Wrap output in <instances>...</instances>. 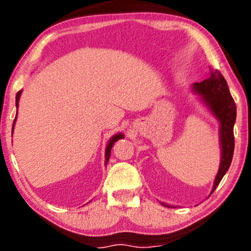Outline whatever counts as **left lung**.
Listing matches in <instances>:
<instances>
[{
	"instance_id": "left-lung-1",
	"label": "left lung",
	"mask_w": 251,
	"mask_h": 251,
	"mask_svg": "<svg viewBox=\"0 0 251 251\" xmlns=\"http://www.w3.org/2000/svg\"><path fill=\"white\" fill-rule=\"evenodd\" d=\"M192 91L200 96V100L212 116L219 123V144H221V163L218 173L216 175L211 193L227 173L231 166L233 153H234V135L233 128L236 119V106L228 90L227 82L217 70H211L210 77L207 80L194 83ZM210 193V194H211ZM164 207L173 205L160 202Z\"/></svg>"
}]
</instances>
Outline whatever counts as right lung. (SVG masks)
Here are the masks:
<instances>
[{
    "instance_id": "add662e5",
    "label": "right lung",
    "mask_w": 251,
    "mask_h": 251,
    "mask_svg": "<svg viewBox=\"0 0 251 251\" xmlns=\"http://www.w3.org/2000/svg\"><path fill=\"white\" fill-rule=\"evenodd\" d=\"M22 90L18 91V94L16 96V107H17V114H18V106H19V99H20V96H22ZM17 114H16V118H15V121H13V125H12V133H13V128H15V123H16V120H17ZM125 135H123L122 132H119L116 133V135L112 136L111 139L108 140V144L107 146H106V150H105V164H107L108 160H109V156H111V150L113 145H114L115 142H118L119 139H122Z\"/></svg>"
}]
</instances>
